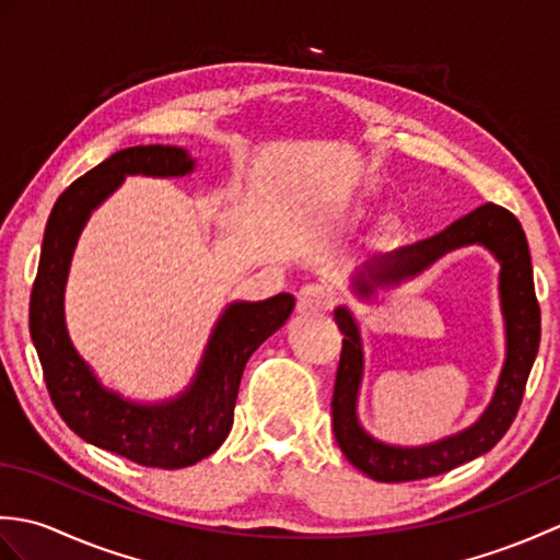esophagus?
<instances>
[{
  "label": "esophagus",
  "mask_w": 560,
  "mask_h": 560,
  "mask_svg": "<svg viewBox=\"0 0 560 560\" xmlns=\"http://www.w3.org/2000/svg\"><path fill=\"white\" fill-rule=\"evenodd\" d=\"M337 301V293L327 283H305L299 291V311L301 313H325Z\"/></svg>",
  "instance_id": "1"
}]
</instances>
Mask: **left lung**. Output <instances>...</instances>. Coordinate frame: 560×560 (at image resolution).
<instances>
[{
    "mask_svg": "<svg viewBox=\"0 0 560 560\" xmlns=\"http://www.w3.org/2000/svg\"><path fill=\"white\" fill-rule=\"evenodd\" d=\"M467 245L486 247L501 265L498 291H501V311L505 319V363L493 399L479 416V421L455 435L421 447H399L380 443L363 431L359 413H355L363 380L359 325L347 305L335 311L343 341L335 397H331V425H335V438L347 459L375 481L399 483L428 479L477 459L505 435L517 416L529 371L539 351L541 311L537 293H534L527 237L520 221L508 209L483 205L450 223L445 231L365 261L359 277L353 279V291L361 299H371L377 287H397L452 249Z\"/></svg>",
    "mask_w": 560,
    "mask_h": 560,
    "instance_id": "obj_1",
    "label": "left lung"
}]
</instances>
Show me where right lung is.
<instances>
[{"mask_svg": "<svg viewBox=\"0 0 560 560\" xmlns=\"http://www.w3.org/2000/svg\"><path fill=\"white\" fill-rule=\"evenodd\" d=\"M195 159L180 147H129L71 183L55 201L45 225L38 277L31 291V339L45 385L65 423L86 443L144 467L183 469L217 452L231 433L237 387L245 363L289 315L295 299H273L225 307L213 327L189 387L168 401L139 404L103 387L69 339L65 287L71 255L91 211L101 207L127 175L180 177Z\"/></svg>", "mask_w": 560, "mask_h": 560, "instance_id": "add662e5", "label": "right lung"}]
</instances>
